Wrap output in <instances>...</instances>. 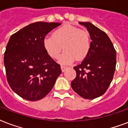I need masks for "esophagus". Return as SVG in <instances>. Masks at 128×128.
<instances>
[{
  "label": "esophagus",
  "mask_w": 128,
  "mask_h": 128,
  "mask_svg": "<svg viewBox=\"0 0 128 128\" xmlns=\"http://www.w3.org/2000/svg\"><path fill=\"white\" fill-rule=\"evenodd\" d=\"M66 68H67V67H66V66H61V69H62V72H64V71L66 70Z\"/></svg>",
  "instance_id": "obj_1"
}]
</instances>
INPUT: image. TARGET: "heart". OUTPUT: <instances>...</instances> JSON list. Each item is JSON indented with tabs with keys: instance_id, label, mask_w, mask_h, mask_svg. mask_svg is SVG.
<instances>
[{
	"instance_id": "1",
	"label": "heart",
	"mask_w": 128,
	"mask_h": 128,
	"mask_svg": "<svg viewBox=\"0 0 128 128\" xmlns=\"http://www.w3.org/2000/svg\"><path fill=\"white\" fill-rule=\"evenodd\" d=\"M45 50L54 59L60 58L63 64H70L75 59H84L89 52L90 41L87 32L70 24H65L55 30L52 36H46L43 40Z\"/></svg>"
}]
</instances>
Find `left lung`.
Masks as SVG:
<instances>
[{
  "label": "left lung",
  "mask_w": 128,
  "mask_h": 128,
  "mask_svg": "<svg viewBox=\"0 0 128 128\" xmlns=\"http://www.w3.org/2000/svg\"><path fill=\"white\" fill-rule=\"evenodd\" d=\"M90 35V48L81 64L74 67L76 76L71 82L72 89L80 96L93 99L106 92L114 78L116 51L110 38L89 22H79Z\"/></svg>",
  "instance_id": "obj_1"
}]
</instances>
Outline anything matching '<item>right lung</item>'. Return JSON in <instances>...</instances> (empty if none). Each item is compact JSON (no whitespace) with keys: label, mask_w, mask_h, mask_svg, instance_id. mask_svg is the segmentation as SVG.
<instances>
[{"label":"right lung","mask_w":128,"mask_h":128,"mask_svg":"<svg viewBox=\"0 0 128 128\" xmlns=\"http://www.w3.org/2000/svg\"><path fill=\"white\" fill-rule=\"evenodd\" d=\"M60 25L36 22L10 38L4 56L6 79L12 90L23 99L35 101L44 98L62 73L60 64L43 46L47 34Z\"/></svg>","instance_id":"right-lung-1"}]
</instances>
